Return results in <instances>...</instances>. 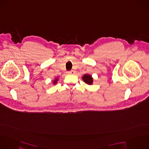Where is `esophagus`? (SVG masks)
<instances>
[{"instance_id": "esophagus-1", "label": "esophagus", "mask_w": 149, "mask_h": 149, "mask_svg": "<svg viewBox=\"0 0 149 149\" xmlns=\"http://www.w3.org/2000/svg\"><path fill=\"white\" fill-rule=\"evenodd\" d=\"M74 73H75V71L74 70H71L67 72L68 74H74Z\"/></svg>"}]
</instances>
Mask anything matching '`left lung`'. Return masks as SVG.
I'll return each instance as SVG.
<instances>
[{
    "instance_id": "obj_1",
    "label": "left lung",
    "mask_w": 149,
    "mask_h": 149,
    "mask_svg": "<svg viewBox=\"0 0 149 149\" xmlns=\"http://www.w3.org/2000/svg\"><path fill=\"white\" fill-rule=\"evenodd\" d=\"M82 80L85 83H86L88 85H92L94 82V79L90 74H84L82 77Z\"/></svg>"
}]
</instances>
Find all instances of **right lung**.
<instances>
[{
	"label": "right lung",
	"mask_w": 149,
	"mask_h": 149,
	"mask_svg": "<svg viewBox=\"0 0 149 149\" xmlns=\"http://www.w3.org/2000/svg\"><path fill=\"white\" fill-rule=\"evenodd\" d=\"M58 80H59L58 78H55L52 81V84H53V85L56 84L57 82H58Z\"/></svg>",
	"instance_id": "obj_1"
}]
</instances>
